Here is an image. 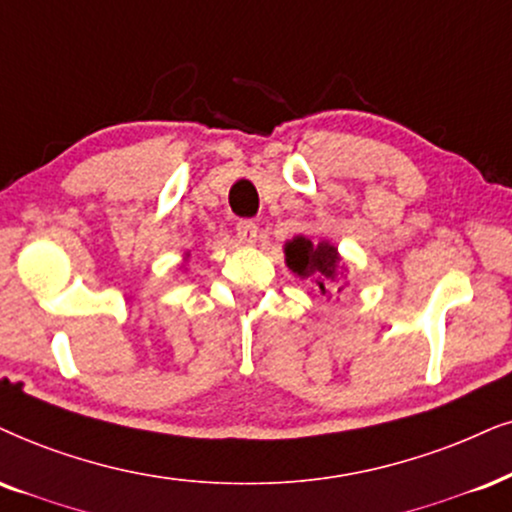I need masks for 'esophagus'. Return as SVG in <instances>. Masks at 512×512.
Listing matches in <instances>:
<instances>
[{
    "label": "esophagus",
    "instance_id": "34e87169",
    "mask_svg": "<svg viewBox=\"0 0 512 512\" xmlns=\"http://www.w3.org/2000/svg\"><path fill=\"white\" fill-rule=\"evenodd\" d=\"M236 236L241 243L252 245L257 241V224L252 222V219H241V222L236 224Z\"/></svg>",
    "mask_w": 512,
    "mask_h": 512
}]
</instances>
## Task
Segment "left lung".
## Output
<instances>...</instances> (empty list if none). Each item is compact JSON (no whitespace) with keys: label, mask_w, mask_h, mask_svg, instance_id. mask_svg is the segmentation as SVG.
I'll use <instances>...</instances> for the list:
<instances>
[{"label":"left lung","mask_w":512,"mask_h":512,"mask_svg":"<svg viewBox=\"0 0 512 512\" xmlns=\"http://www.w3.org/2000/svg\"><path fill=\"white\" fill-rule=\"evenodd\" d=\"M286 262L300 278H312L323 295L340 293V257L331 243H312L297 236L286 245Z\"/></svg>","instance_id":"left-lung-1"}]
</instances>
